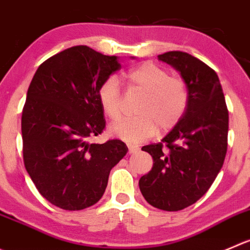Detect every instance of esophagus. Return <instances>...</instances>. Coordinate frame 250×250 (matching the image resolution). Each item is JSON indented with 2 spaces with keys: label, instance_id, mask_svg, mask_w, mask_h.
<instances>
[{
  "label": "esophagus",
  "instance_id": "34e87169",
  "mask_svg": "<svg viewBox=\"0 0 250 250\" xmlns=\"http://www.w3.org/2000/svg\"><path fill=\"white\" fill-rule=\"evenodd\" d=\"M127 148H129V153H136L140 151V147L132 144H127Z\"/></svg>",
  "mask_w": 250,
  "mask_h": 250
}]
</instances>
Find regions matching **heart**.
<instances>
[{
	"instance_id": "b5f03b06",
	"label": "heart",
	"mask_w": 250,
	"mask_h": 250,
	"mask_svg": "<svg viewBox=\"0 0 250 250\" xmlns=\"http://www.w3.org/2000/svg\"><path fill=\"white\" fill-rule=\"evenodd\" d=\"M129 92L142 94L134 118H123L110 125L114 136L129 142L149 139L157 129L174 127L184 115L189 101L184 81L172 77L167 70L152 62H145L124 73ZM98 101L103 113L115 120L121 113V91L119 81L109 77L98 89Z\"/></svg>"
}]
</instances>
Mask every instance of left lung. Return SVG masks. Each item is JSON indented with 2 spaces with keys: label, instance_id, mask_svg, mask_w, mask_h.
I'll list each match as a JSON object with an SVG mask.
<instances>
[{
  "label": "left lung",
  "instance_id": "left-lung-1",
  "mask_svg": "<svg viewBox=\"0 0 250 250\" xmlns=\"http://www.w3.org/2000/svg\"><path fill=\"white\" fill-rule=\"evenodd\" d=\"M158 59L179 71L189 101L183 118L162 141L142 147L152 156L153 167L139 185L149 205L179 211L196 203L222 168L228 109L217 73L210 66L183 51L165 52Z\"/></svg>",
  "mask_w": 250,
  "mask_h": 250
}]
</instances>
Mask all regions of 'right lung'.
Listing matches in <instances>:
<instances>
[{"instance_id":"1","label":"right lung","mask_w":250,"mask_h":250,"mask_svg":"<svg viewBox=\"0 0 250 250\" xmlns=\"http://www.w3.org/2000/svg\"><path fill=\"white\" fill-rule=\"evenodd\" d=\"M121 67L116 56L68 47L39 66L22 111L23 161L38 191L62 210L101 200L109 173L127 152L121 140L91 144L105 127L102 83Z\"/></svg>"}]
</instances>
